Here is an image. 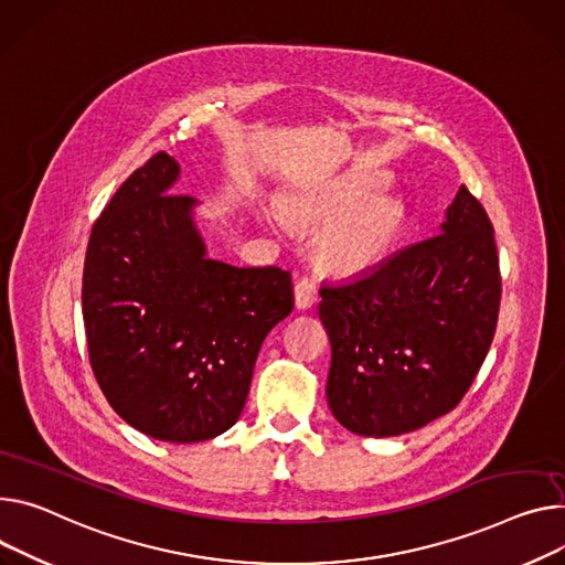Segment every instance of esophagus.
<instances>
[{"mask_svg": "<svg viewBox=\"0 0 565 565\" xmlns=\"http://www.w3.org/2000/svg\"><path fill=\"white\" fill-rule=\"evenodd\" d=\"M294 300L298 310H310L319 300V287L310 278H300L294 287Z\"/></svg>", "mask_w": 565, "mask_h": 565, "instance_id": "34e87169", "label": "esophagus"}]
</instances>
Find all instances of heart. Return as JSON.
Segmentation results:
<instances>
[{
    "mask_svg": "<svg viewBox=\"0 0 565 565\" xmlns=\"http://www.w3.org/2000/svg\"><path fill=\"white\" fill-rule=\"evenodd\" d=\"M377 179L349 173L326 179L291 192L282 212L298 226H326L317 239L321 265L341 276H358L375 269L398 239L405 210L392 196H370ZM269 224H278L274 212H265Z\"/></svg>",
    "mask_w": 565,
    "mask_h": 565,
    "instance_id": "obj_1",
    "label": "heart"
}]
</instances>
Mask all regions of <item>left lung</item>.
Returning <instances> with one entry per match:
<instances>
[{"label": "left lung", "mask_w": 565, "mask_h": 565, "mask_svg": "<svg viewBox=\"0 0 565 565\" xmlns=\"http://www.w3.org/2000/svg\"><path fill=\"white\" fill-rule=\"evenodd\" d=\"M500 291L489 214L461 185L439 235L321 287L334 418L382 439L455 409L491 349Z\"/></svg>", "instance_id": "left-lung-1"}]
</instances>
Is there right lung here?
<instances>
[{"mask_svg": "<svg viewBox=\"0 0 565 565\" xmlns=\"http://www.w3.org/2000/svg\"><path fill=\"white\" fill-rule=\"evenodd\" d=\"M181 164L156 153L93 226L83 323L110 407L147 437L196 444L231 429L265 337L294 310L291 274L207 257Z\"/></svg>", "mask_w": 565, "mask_h": 565, "instance_id": "add662e5", "label": "right lung"}]
</instances>
